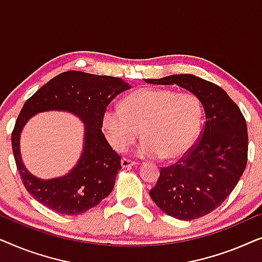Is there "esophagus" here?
<instances>
[{
	"instance_id": "1",
	"label": "esophagus",
	"mask_w": 262,
	"mask_h": 262,
	"mask_svg": "<svg viewBox=\"0 0 262 262\" xmlns=\"http://www.w3.org/2000/svg\"><path fill=\"white\" fill-rule=\"evenodd\" d=\"M136 164H137V162L128 160V159H126V157L121 159V166H123V168H130L132 166H136Z\"/></svg>"
}]
</instances>
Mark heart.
<instances>
[{"mask_svg":"<svg viewBox=\"0 0 262 262\" xmlns=\"http://www.w3.org/2000/svg\"><path fill=\"white\" fill-rule=\"evenodd\" d=\"M202 116V103L192 93L143 87L125 96L120 107L103 112L102 128L117 151L127 149L141 131L139 155L175 161L194 146Z\"/></svg>","mask_w":262,"mask_h":262,"instance_id":"heart-1","label":"heart"}]
</instances>
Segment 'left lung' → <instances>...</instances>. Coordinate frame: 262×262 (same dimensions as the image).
Masks as SVG:
<instances>
[{
  "mask_svg": "<svg viewBox=\"0 0 262 262\" xmlns=\"http://www.w3.org/2000/svg\"><path fill=\"white\" fill-rule=\"evenodd\" d=\"M194 94L205 112L199 139L177 163L161 168L150 196L163 212L192 221L212 212L234 191L248 159V132L238 106L220 85L191 74L149 78Z\"/></svg>",
  "mask_w": 262,
  "mask_h": 262,
  "instance_id": "1",
  "label": "left lung"
}]
</instances>
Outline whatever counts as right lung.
Listing matches in <instances>:
<instances>
[{
    "mask_svg": "<svg viewBox=\"0 0 262 262\" xmlns=\"http://www.w3.org/2000/svg\"><path fill=\"white\" fill-rule=\"evenodd\" d=\"M119 77L66 71L34 93L25 102L12 132L16 168L27 192L42 205L58 213H83L108 196L121 168L120 156L102 134V116L118 94L130 89ZM45 110H67L85 124L84 151L76 166L63 177L42 181L23 166L19 134L34 114Z\"/></svg>",
    "mask_w": 262,
    "mask_h": 262,
    "instance_id": "obj_1",
    "label": "right lung"
}]
</instances>
